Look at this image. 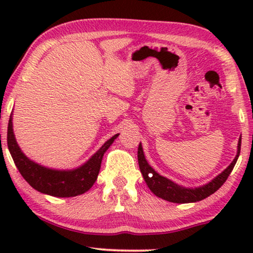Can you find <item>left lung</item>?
Instances as JSON below:
<instances>
[{"label":"left lung","instance_id":"left-lung-1","mask_svg":"<svg viewBox=\"0 0 253 253\" xmlns=\"http://www.w3.org/2000/svg\"><path fill=\"white\" fill-rule=\"evenodd\" d=\"M241 139L238 140V146H237V154L233 162L221 172L220 175H217L215 178H213L212 181L207 184L199 186V188H184L176 184L170 179L164 177L160 174H158L150 165L147 164L146 159H145L143 147L141 144H139L138 147V164H139V169L143 174V177L146 182V184L152 192L159 198H162L167 202L170 203H177V204H186V203H196L199 200H203L207 198V197L213 195L216 190H219L224 182L227 181L228 176L230 175L231 170H233L238 157L241 153Z\"/></svg>","mask_w":253,"mask_h":253}]
</instances>
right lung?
Returning <instances> with one entry per match:
<instances>
[{
	"instance_id": "right-lung-1",
	"label": "right lung",
	"mask_w": 253,
	"mask_h": 253,
	"mask_svg": "<svg viewBox=\"0 0 253 253\" xmlns=\"http://www.w3.org/2000/svg\"><path fill=\"white\" fill-rule=\"evenodd\" d=\"M119 133L110 139L93 154L88 161L81 167L71 170H57V169L46 168L43 166L30 160L20 150L17 144L15 133L12 129V116H10L8 124V147L13 159L16 167L25 181L36 189L37 191L44 195L54 197H75L88 191L98 178L101 161L105 152L114 143Z\"/></svg>"
}]
</instances>
